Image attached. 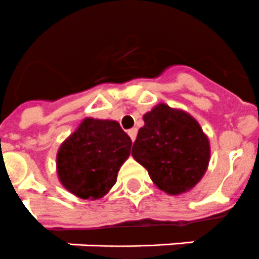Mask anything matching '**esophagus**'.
I'll return each mask as SVG.
<instances>
[{"mask_svg":"<svg viewBox=\"0 0 259 259\" xmlns=\"http://www.w3.org/2000/svg\"><path fill=\"white\" fill-rule=\"evenodd\" d=\"M127 134H129V137L132 138V141H134V140H136V137H137V129H136V127H133V129L127 130Z\"/></svg>","mask_w":259,"mask_h":259,"instance_id":"obj_1","label":"esophagus"}]
</instances>
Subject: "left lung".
Segmentation results:
<instances>
[{
    "label": "left lung",
    "mask_w": 259,
    "mask_h": 259,
    "mask_svg": "<svg viewBox=\"0 0 259 259\" xmlns=\"http://www.w3.org/2000/svg\"><path fill=\"white\" fill-rule=\"evenodd\" d=\"M132 156L158 188L180 195L204 176L209 162V141L199 122L180 109L165 103L144 114Z\"/></svg>",
    "instance_id": "1"
}]
</instances>
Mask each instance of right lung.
Returning <instances> with one entry per match:
<instances>
[{"instance_id":"add662e5","label":"right lung","mask_w":259,"mask_h":259,"mask_svg":"<svg viewBox=\"0 0 259 259\" xmlns=\"http://www.w3.org/2000/svg\"><path fill=\"white\" fill-rule=\"evenodd\" d=\"M130 148L132 140L117 121L84 118L59 148V180L80 199H101L115 184Z\"/></svg>"}]
</instances>
